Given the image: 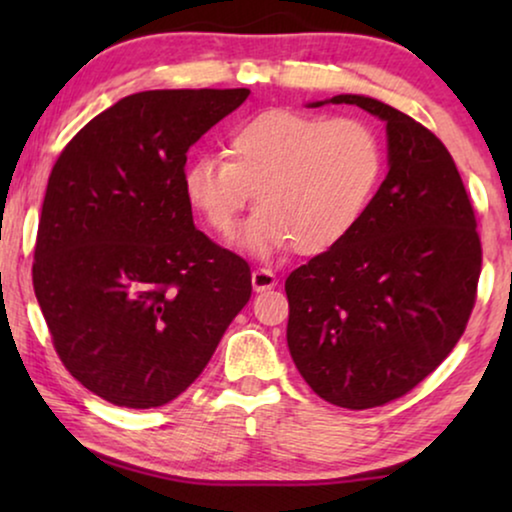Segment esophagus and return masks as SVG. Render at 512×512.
I'll list each match as a JSON object with an SVG mask.
<instances>
[{"label":"esophagus","instance_id":"1","mask_svg":"<svg viewBox=\"0 0 512 512\" xmlns=\"http://www.w3.org/2000/svg\"><path fill=\"white\" fill-rule=\"evenodd\" d=\"M251 286H254V291H268L272 286H277V275L268 268H256L251 272Z\"/></svg>","mask_w":512,"mask_h":512}]
</instances>
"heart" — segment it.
Listing matches in <instances>:
<instances>
[{"label": "heart", "instance_id": "heart-1", "mask_svg": "<svg viewBox=\"0 0 512 512\" xmlns=\"http://www.w3.org/2000/svg\"><path fill=\"white\" fill-rule=\"evenodd\" d=\"M387 170L373 125L270 109L228 132V158L200 153L181 174L184 195L212 233L230 237L254 191L242 247L270 256L289 244L321 254L354 233Z\"/></svg>", "mask_w": 512, "mask_h": 512}]
</instances>
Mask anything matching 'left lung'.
I'll list each match as a JSON object with an SVG mask.
<instances>
[{"label":"left lung","instance_id":"1","mask_svg":"<svg viewBox=\"0 0 512 512\" xmlns=\"http://www.w3.org/2000/svg\"><path fill=\"white\" fill-rule=\"evenodd\" d=\"M387 123L389 172L354 233L286 279L291 359L312 391L349 410L401 398L457 345L475 305L482 247L473 205L445 144L366 95Z\"/></svg>","mask_w":512,"mask_h":512}]
</instances>
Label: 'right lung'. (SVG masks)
Here are the masks:
<instances>
[{
	"instance_id": "add662e5",
	"label": "right lung",
	"mask_w": 512,
	"mask_h": 512,
	"mask_svg": "<svg viewBox=\"0 0 512 512\" xmlns=\"http://www.w3.org/2000/svg\"><path fill=\"white\" fill-rule=\"evenodd\" d=\"M247 88L144 90L65 146L41 205L32 282L55 352L121 408H158L195 382L251 298L244 258L193 223L186 153Z\"/></svg>"
}]
</instances>
